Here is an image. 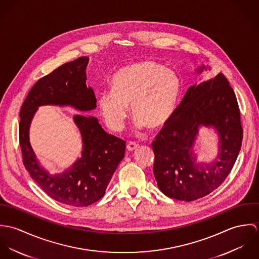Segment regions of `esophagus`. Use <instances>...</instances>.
Returning a JSON list of instances; mask_svg holds the SVG:
<instances>
[{
    "instance_id": "34e87169",
    "label": "esophagus",
    "mask_w": 259,
    "mask_h": 259,
    "mask_svg": "<svg viewBox=\"0 0 259 259\" xmlns=\"http://www.w3.org/2000/svg\"><path fill=\"white\" fill-rule=\"evenodd\" d=\"M138 144L137 143H134V142H130L127 145H126V149L130 150V151H133L135 150L136 148H138Z\"/></svg>"
}]
</instances>
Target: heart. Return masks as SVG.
I'll return each instance as SVG.
<instances>
[{
    "mask_svg": "<svg viewBox=\"0 0 259 259\" xmlns=\"http://www.w3.org/2000/svg\"><path fill=\"white\" fill-rule=\"evenodd\" d=\"M111 84V91H103L98 96V105L106 124L113 132L123 127L128 106L137 117L138 128L161 127L174 116L182 94L180 76L151 61L119 69Z\"/></svg>",
    "mask_w": 259,
    "mask_h": 259,
    "instance_id": "b5f03b06",
    "label": "heart"
}]
</instances>
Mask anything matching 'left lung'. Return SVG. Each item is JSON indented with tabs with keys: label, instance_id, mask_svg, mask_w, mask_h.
Returning <instances> with one entry per match:
<instances>
[{
	"label": "left lung",
	"instance_id": "1",
	"mask_svg": "<svg viewBox=\"0 0 259 259\" xmlns=\"http://www.w3.org/2000/svg\"><path fill=\"white\" fill-rule=\"evenodd\" d=\"M204 66L196 70L201 73ZM201 126L213 127L219 135V153L210 163H200L193 145ZM242 142V126L237 100L222 74L193 84L164 124L151 146L153 175L166 196L192 201L201 198L224 182L231 171Z\"/></svg>",
	"mask_w": 259,
	"mask_h": 259
}]
</instances>
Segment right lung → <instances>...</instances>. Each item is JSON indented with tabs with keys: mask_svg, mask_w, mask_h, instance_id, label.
I'll use <instances>...</instances> for the list:
<instances>
[{
	"mask_svg": "<svg viewBox=\"0 0 259 259\" xmlns=\"http://www.w3.org/2000/svg\"><path fill=\"white\" fill-rule=\"evenodd\" d=\"M88 63V57H80L39 78L21 108L19 124L23 162L31 178L55 200L77 207L88 206L105 195L112 175L124 157L125 142L105 132L97 117L76 114L74 121L81 136V156L62 174L51 175L37 160L29 131L40 106H71L80 111L97 108L95 93L85 84Z\"/></svg>",
	"mask_w": 259,
	"mask_h": 259,
	"instance_id": "obj_1",
	"label": "right lung"
}]
</instances>
